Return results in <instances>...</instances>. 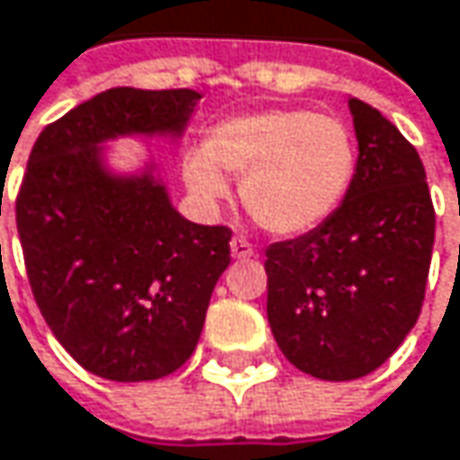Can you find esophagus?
Wrapping results in <instances>:
<instances>
[{
  "instance_id": "esophagus-1",
  "label": "esophagus",
  "mask_w": 460,
  "mask_h": 460,
  "mask_svg": "<svg viewBox=\"0 0 460 460\" xmlns=\"http://www.w3.org/2000/svg\"><path fill=\"white\" fill-rule=\"evenodd\" d=\"M231 255L234 258H250V255H255V250H252V244L244 236H234L231 239Z\"/></svg>"
}]
</instances>
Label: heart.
Masks as SVG:
<instances>
[{
  "label": "heart",
  "mask_w": 460,
  "mask_h": 460,
  "mask_svg": "<svg viewBox=\"0 0 460 460\" xmlns=\"http://www.w3.org/2000/svg\"><path fill=\"white\" fill-rule=\"evenodd\" d=\"M229 175L261 229L282 236L322 226L346 199L357 172V140L335 119L309 109H266L218 122L186 156L189 189L205 202L229 197Z\"/></svg>",
  "instance_id": "heart-1"
}]
</instances>
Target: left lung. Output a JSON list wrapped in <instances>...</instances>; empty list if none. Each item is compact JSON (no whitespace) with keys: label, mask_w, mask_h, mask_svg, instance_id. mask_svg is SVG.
<instances>
[{"label":"left lung","mask_w":460,"mask_h":460,"mask_svg":"<svg viewBox=\"0 0 460 460\" xmlns=\"http://www.w3.org/2000/svg\"><path fill=\"white\" fill-rule=\"evenodd\" d=\"M359 143L341 208L304 236L266 247V314L282 354L322 381L381 367L413 330L434 247L423 162L373 106L349 98Z\"/></svg>","instance_id":"1"}]
</instances>
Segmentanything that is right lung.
<instances>
[{
    "mask_svg": "<svg viewBox=\"0 0 460 460\" xmlns=\"http://www.w3.org/2000/svg\"><path fill=\"white\" fill-rule=\"evenodd\" d=\"M197 90H106L37 138L15 202L37 306L90 373L136 384L175 373L197 349L213 288L231 261L226 226L186 221L156 164L117 175L103 143L181 138Z\"/></svg>",
    "mask_w": 460,
    "mask_h": 460,
    "instance_id": "add662e5",
    "label": "right lung"
}]
</instances>
